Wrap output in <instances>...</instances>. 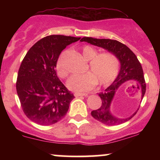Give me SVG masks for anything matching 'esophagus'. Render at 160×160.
I'll list each match as a JSON object with an SVG mask.
<instances>
[{
	"mask_svg": "<svg viewBox=\"0 0 160 160\" xmlns=\"http://www.w3.org/2000/svg\"><path fill=\"white\" fill-rule=\"evenodd\" d=\"M88 94H86V93H78V92H76L74 93V96L75 97H80V96H87Z\"/></svg>",
	"mask_w": 160,
	"mask_h": 160,
	"instance_id": "obj_1",
	"label": "esophagus"
}]
</instances>
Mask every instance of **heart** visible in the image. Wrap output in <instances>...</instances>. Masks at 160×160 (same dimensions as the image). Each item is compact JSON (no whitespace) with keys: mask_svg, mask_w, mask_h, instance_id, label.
<instances>
[{"mask_svg":"<svg viewBox=\"0 0 160 160\" xmlns=\"http://www.w3.org/2000/svg\"><path fill=\"white\" fill-rule=\"evenodd\" d=\"M83 58L89 61L87 72L83 74H74L67 81V86L77 92H85L95 87L98 82L100 86H106L115 80L120 70V61L111 52H102L91 46H84L81 48ZM57 74L62 78H65L68 72L62 66L61 60L56 64Z\"/></svg>","mask_w":160,"mask_h":160,"instance_id":"obj_1","label":"heart"}]
</instances>
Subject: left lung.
<instances>
[{
  "mask_svg": "<svg viewBox=\"0 0 160 160\" xmlns=\"http://www.w3.org/2000/svg\"><path fill=\"white\" fill-rule=\"evenodd\" d=\"M80 41L87 42L92 45L106 49L108 52L114 54L120 62V72L114 81L105 89L104 92L98 93V95L102 99V105L98 110L92 111L91 115L95 120L107 126H117L127 122L136 114L138 109L127 118H118L111 113V104L116 92L120 86L122 84L134 81L140 84L141 99L144 98L146 91V83L142 67L137 56L127 46L115 40L96 39L84 37Z\"/></svg>",
  "mask_w": 160,
  "mask_h": 160,
  "instance_id": "1",
  "label": "left lung"
}]
</instances>
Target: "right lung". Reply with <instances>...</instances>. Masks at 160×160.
<instances>
[{
    "label": "right lung",
    "mask_w": 160,
    "mask_h": 160,
    "mask_svg": "<svg viewBox=\"0 0 160 160\" xmlns=\"http://www.w3.org/2000/svg\"><path fill=\"white\" fill-rule=\"evenodd\" d=\"M80 38L49 35L28 51L19 69L16 91L26 117L41 126H50L64 118L74 95L56 74L60 53Z\"/></svg>",
    "instance_id": "1"
}]
</instances>
